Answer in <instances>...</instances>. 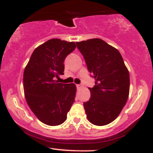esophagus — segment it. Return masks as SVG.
Returning a JSON list of instances; mask_svg holds the SVG:
<instances>
[{
  "mask_svg": "<svg viewBox=\"0 0 153 153\" xmlns=\"http://www.w3.org/2000/svg\"><path fill=\"white\" fill-rule=\"evenodd\" d=\"M76 87H77V88H78V89H80V88H81L82 86H81V85H79V84H77Z\"/></svg>",
  "mask_w": 153,
  "mask_h": 153,
  "instance_id": "obj_1",
  "label": "esophagus"
}]
</instances>
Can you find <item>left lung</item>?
Returning a JSON list of instances; mask_svg holds the SVG:
<instances>
[{
  "label": "left lung",
  "instance_id": "left-lung-1",
  "mask_svg": "<svg viewBox=\"0 0 153 153\" xmlns=\"http://www.w3.org/2000/svg\"><path fill=\"white\" fill-rule=\"evenodd\" d=\"M88 71L96 82L89 101L83 103L87 118L94 125L115 120L125 106L129 94V73L117 49L101 39L76 42Z\"/></svg>",
  "mask_w": 153,
  "mask_h": 153
}]
</instances>
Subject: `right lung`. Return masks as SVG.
<instances>
[{"label":"right lung","instance_id":"right-lung-1","mask_svg":"<svg viewBox=\"0 0 153 153\" xmlns=\"http://www.w3.org/2000/svg\"><path fill=\"white\" fill-rule=\"evenodd\" d=\"M75 47L74 42L48 40L35 49L24 70L26 102L39 120L47 125L62 124L75 102L76 85L54 79L64 74L65 59Z\"/></svg>","mask_w":153,"mask_h":153}]
</instances>
